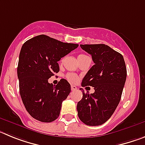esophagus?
<instances>
[{"mask_svg": "<svg viewBox=\"0 0 145 145\" xmlns=\"http://www.w3.org/2000/svg\"><path fill=\"white\" fill-rule=\"evenodd\" d=\"M71 90H72V91H75V90H77V87L75 86H74V85H72V86H71Z\"/></svg>", "mask_w": 145, "mask_h": 145, "instance_id": "obj_1", "label": "esophagus"}]
</instances>
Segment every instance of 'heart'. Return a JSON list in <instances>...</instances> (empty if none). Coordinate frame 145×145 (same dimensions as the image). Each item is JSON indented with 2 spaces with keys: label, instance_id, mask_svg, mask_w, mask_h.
Wrapping results in <instances>:
<instances>
[{
  "label": "heart",
  "instance_id": "heart-1",
  "mask_svg": "<svg viewBox=\"0 0 145 145\" xmlns=\"http://www.w3.org/2000/svg\"><path fill=\"white\" fill-rule=\"evenodd\" d=\"M82 56H86V55L80 54L78 57H82ZM66 78H67V79L69 80V81L72 82V83H75V82H76L77 80H78V77H77V75L74 73L67 74Z\"/></svg>",
  "mask_w": 145,
  "mask_h": 145
}]
</instances>
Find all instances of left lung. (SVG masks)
I'll return each mask as SVG.
<instances>
[{
  "label": "left lung",
  "instance_id": "left-lung-1",
  "mask_svg": "<svg viewBox=\"0 0 145 145\" xmlns=\"http://www.w3.org/2000/svg\"><path fill=\"white\" fill-rule=\"evenodd\" d=\"M80 46L91 55L94 63L81 86L93 87L95 91L89 94L82 91L83 98L77 105L78 116L88 125H102L112 116L120 102L127 75L125 61L120 53L105 44Z\"/></svg>",
  "mask_w": 145,
  "mask_h": 145
}]
</instances>
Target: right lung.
Listing matches in <instances>:
<instances>
[{"label":"right lung","instance_id":"1","mask_svg":"<svg viewBox=\"0 0 145 145\" xmlns=\"http://www.w3.org/2000/svg\"><path fill=\"white\" fill-rule=\"evenodd\" d=\"M45 35L28 40L22 46L17 67L22 100L28 113L36 120L50 123L59 117L61 103L70 93L67 80L54 86L48 78L59 71L58 61L78 48Z\"/></svg>","mask_w":145,"mask_h":145}]
</instances>
